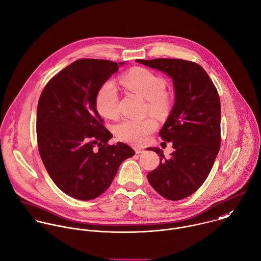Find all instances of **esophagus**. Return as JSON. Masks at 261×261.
<instances>
[{"instance_id": "obj_1", "label": "esophagus", "mask_w": 261, "mask_h": 261, "mask_svg": "<svg viewBox=\"0 0 261 261\" xmlns=\"http://www.w3.org/2000/svg\"><path fill=\"white\" fill-rule=\"evenodd\" d=\"M134 150L137 154H140V153H143L144 152V148L143 147H139V146H135L134 147Z\"/></svg>"}]
</instances>
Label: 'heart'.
I'll use <instances>...</instances> for the list:
<instances>
[{"mask_svg":"<svg viewBox=\"0 0 261 261\" xmlns=\"http://www.w3.org/2000/svg\"><path fill=\"white\" fill-rule=\"evenodd\" d=\"M123 85L133 93L147 100L149 112L156 116L165 114L171 100L165 92L166 81L160 75L145 69L133 68L121 79ZM97 112L106 119H114L118 115V90L112 81L100 86L95 97ZM156 129V122L152 118L143 120H125L116 126L119 139L132 144L144 143Z\"/></svg>","mask_w":261,"mask_h":261,"instance_id":"obj_1","label":"heart"}]
</instances>
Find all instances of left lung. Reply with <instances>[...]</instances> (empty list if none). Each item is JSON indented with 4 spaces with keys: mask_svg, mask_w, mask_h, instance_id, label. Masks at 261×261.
<instances>
[{
    "mask_svg": "<svg viewBox=\"0 0 261 261\" xmlns=\"http://www.w3.org/2000/svg\"><path fill=\"white\" fill-rule=\"evenodd\" d=\"M173 79L174 107L160 131L175 149L166 159L158 147L148 149L161 156L160 166L147 175L152 188L169 200L193 194L206 180L221 145V102L205 70L181 59L136 60Z\"/></svg>",
    "mask_w": 261,
    "mask_h": 261,
    "instance_id": "left-lung-1",
    "label": "left lung"
}]
</instances>
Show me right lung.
<instances>
[{
  "mask_svg": "<svg viewBox=\"0 0 261 261\" xmlns=\"http://www.w3.org/2000/svg\"><path fill=\"white\" fill-rule=\"evenodd\" d=\"M123 64L77 60L55 75L40 94L38 151L54 183L73 198L90 200L101 195L120 165L135 154L125 143L108 144L113 135L95 107L98 89Z\"/></svg>",
  "mask_w": 261,
  "mask_h": 261,
  "instance_id": "add662e5",
  "label": "right lung"
}]
</instances>
